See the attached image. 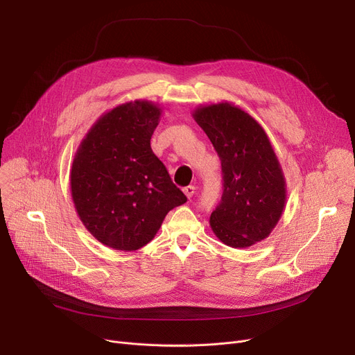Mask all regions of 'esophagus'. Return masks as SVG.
I'll use <instances>...</instances> for the list:
<instances>
[{
	"label": "esophagus",
	"mask_w": 355,
	"mask_h": 355,
	"mask_svg": "<svg viewBox=\"0 0 355 355\" xmlns=\"http://www.w3.org/2000/svg\"><path fill=\"white\" fill-rule=\"evenodd\" d=\"M184 194L185 196H187L189 197V200L194 196V193H196V187H194V185H187V187H184Z\"/></svg>",
	"instance_id": "1"
}]
</instances>
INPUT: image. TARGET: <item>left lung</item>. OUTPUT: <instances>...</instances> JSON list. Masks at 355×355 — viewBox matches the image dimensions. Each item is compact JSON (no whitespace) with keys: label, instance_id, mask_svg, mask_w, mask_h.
Returning a JSON list of instances; mask_svg holds the SVG:
<instances>
[{"label":"left lung","instance_id":"left-lung-1","mask_svg":"<svg viewBox=\"0 0 355 355\" xmlns=\"http://www.w3.org/2000/svg\"><path fill=\"white\" fill-rule=\"evenodd\" d=\"M221 161L223 196L210 226L223 243L249 248L266 239L281 218L286 182L263 130L229 102L201 106L193 114Z\"/></svg>","mask_w":355,"mask_h":355}]
</instances>
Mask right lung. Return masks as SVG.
I'll return each instance as SVG.
<instances>
[{"mask_svg": "<svg viewBox=\"0 0 355 355\" xmlns=\"http://www.w3.org/2000/svg\"><path fill=\"white\" fill-rule=\"evenodd\" d=\"M159 116L153 102L119 105L90 128L74 155V207L90 234L107 248L141 249L168 211L187 201L151 149Z\"/></svg>", "mask_w": 355, "mask_h": 355, "instance_id": "1", "label": "right lung"}]
</instances>
